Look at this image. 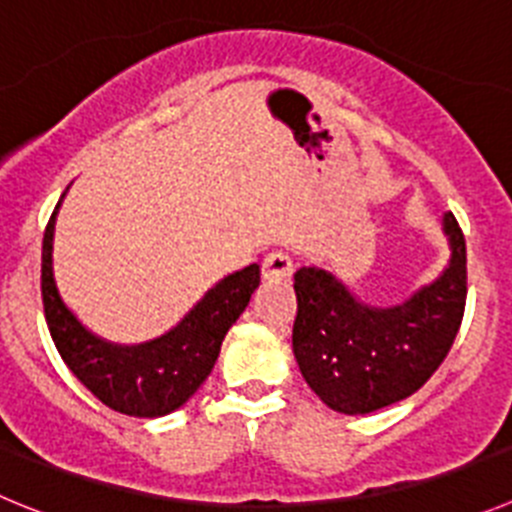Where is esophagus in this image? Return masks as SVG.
<instances>
[{
    "label": "esophagus",
    "mask_w": 512,
    "mask_h": 512,
    "mask_svg": "<svg viewBox=\"0 0 512 512\" xmlns=\"http://www.w3.org/2000/svg\"><path fill=\"white\" fill-rule=\"evenodd\" d=\"M290 273H293V262H290L285 252H270L262 260V280H267V283H278V280L290 278Z\"/></svg>",
    "instance_id": "esophagus-1"
}]
</instances>
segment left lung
Masks as SVG:
<instances>
[{"label":"left lung","instance_id":"left-lung-1","mask_svg":"<svg viewBox=\"0 0 512 512\" xmlns=\"http://www.w3.org/2000/svg\"><path fill=\"white\" fill-rule=\"evenodd\" d=\"M441 229L449 262L434 283L395 306H370L324 267L296 273L293 354L331 411L362 416L405 400L449 354L467 301V245L451 211Z\"/></svg>","mask_w":512,"mask_h":512}]
</instances>
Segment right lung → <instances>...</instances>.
Listing matches in <instances>:
<instances>
[{"instance_id": "add662e5", "label": "right lung", "mask_w": 512, "mask_h": 512, "mask_svg": "<svg viewBox=\"0 0 512 512\" xmlns=\"http://www.w3.org/2000/svg\"><path fill=\"white\" fill-rule=\"evenodd\" d=\"M63 196L43 237L45 321L63 362L112 411L135 418L178 411L214 370L224 336L260 285V265H247L219 280L173 329L150 342H107L78 321L55 285L53 237Z\"/></svg>"}]
</instances>
